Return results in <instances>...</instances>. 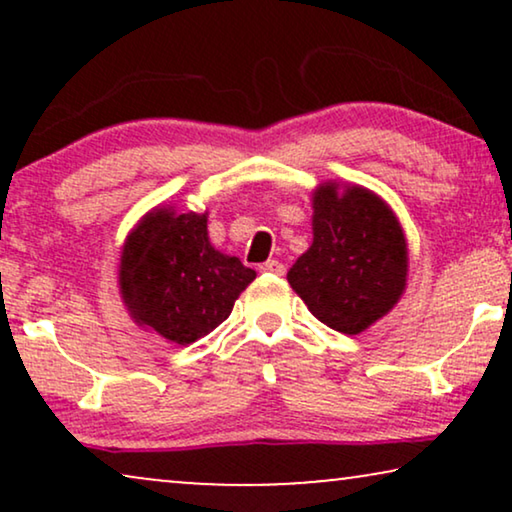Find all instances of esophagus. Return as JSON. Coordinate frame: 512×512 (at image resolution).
Segmentation results:
<instances>
[{
  "mask_svg": "<svg viewBox=\"0 0 512 512\" xmlns=\"http://www.w3.org/2000/svg\"><path fill=\"white\" fill-rule=\"evenodd\" d=\"M261 272H270V275L282 277L284 272H286V268H284V263H279V261H265L261 265Z\"/></svg>",
  "mask_w": 512,
  "mask_h": 512,
  "instance_id": "esophagus-1",
  "label": "esophagus"
}]
</instances>
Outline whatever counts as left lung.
Wrapping results in <instances>:
<instances>
[{"instance_id": "left-lung-1", "label": "left lung", "mask_w": 512, "mask_h": 512, "mask_svg": "<svg viewBox=\"0 0 512 512\" xmlns=\"http://www.w3.org/2000/svg\"><path fill=\"white\" fill-rule=\"evenodd\" d=\"M312 230L289 284L321 324L345 335L366 331L405 289L408 247L394 212L366 188L338 195L326 184L314 193Z\"/></svg>"}]
</instances>
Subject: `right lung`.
Segmentation results:
<instances>
[{"mask_svg":"<svg viewBox=\"0 0 512 512\" xmlns=\"http://www.w3.org/2000/svg\"><path fill=\"white\" fill-rule=\"evenodd\" d=\"M254 277L240 258L209 244L205 214L153 209L128 235L118 279L139 326L191 345L228 319Z\"/></svg>","mask_w":512,"mask_h":512,"instance_id":"right-lung-1","label":"right lung"}]
</instances>
